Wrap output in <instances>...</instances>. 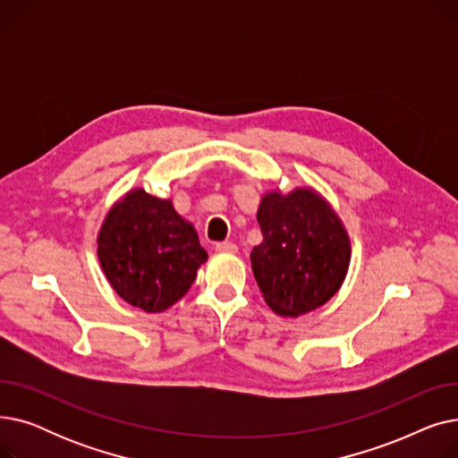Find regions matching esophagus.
Segmentation results:
<instances>
[{"instance_id":"34e87169","label":"esophagus","mask_w":458,"mask_h":458,"mask_svg":"<svg viewBox=\"0 0 458 458\" xmlns=\"http://www.w3.org/2000/svg\"><path fill=\"white\" fill-rule=\"evenodd\" d=\"M216 252H225V254H235L237 252V245L232 242H223V243H216L215 245Z\"/></svg>"}]
</instances>
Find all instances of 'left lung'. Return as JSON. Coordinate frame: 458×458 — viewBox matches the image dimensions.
Here are the masks:
<instances>
[{
	"mask_svg": "<svg viewBox=\"0 0 458 458\" xmlns=\"http://www.w3.org/2000/svg\"><path fill=\"white\" fill-rule=\"evenodd\" d=\"M263 242L252 273L275 314L299 318L323 306L345 280L351 242L344 223L314 189L271 191L258 208Z\"/></svg>",
	"mask_w": 458,
	"mask_h": 458,
	"instance_id": "8db88e82",
	"label": "left lung"
}]
</instances>
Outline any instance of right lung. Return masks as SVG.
Returning <instances> with one entry per match:
<instances>
[{"label":"right lung","mask_w":458,"mask_h":458,"mask_svg":"<svg viewBox=\"0 0 458 458\" xmlns=\"http://www.w3.org/2000/svg\"><path fill=\"white\" fill-rule=\"evenodd\" d=\"M98 259L120 299L156 314L189 292L208 252L171 200L131 189L106 216Z\"/></svg>","instance_id":"obj_1"}]
</instances>
